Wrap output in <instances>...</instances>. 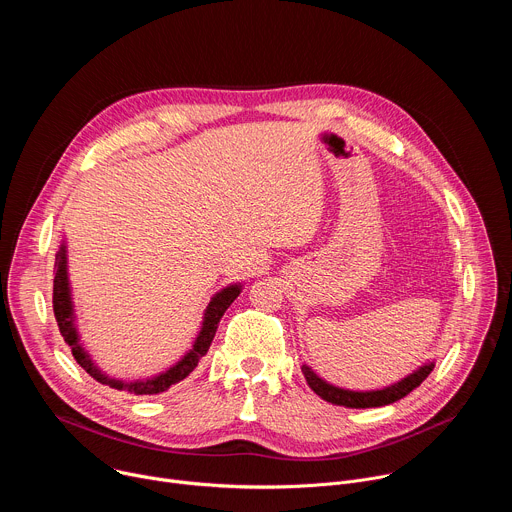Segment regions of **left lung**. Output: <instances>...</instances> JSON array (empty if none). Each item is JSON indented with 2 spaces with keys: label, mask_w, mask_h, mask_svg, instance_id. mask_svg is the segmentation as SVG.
<instances>
[{
  "label": "left lung",
  "mask_w": 512,
  "mask_h": 512,
  "mask_svg": "<svg viewBox=\"0 0 512 512\" xmlns=\"http://www.w3.org/2000/svg\"><path fill=\"white\" fill-rule=\"evenodd\" d=\"M435 362L433 360H427L425 364H421V367L417 371H413L411 375H407L405 379L389 385V387H383V389H375V391H350V389H342V387H336L328 381H324L322 377H318L308 364H304L302 367V373L310 385V389L322 397L324 401L332 403V405H342V407H350V409H369V407H383V405H391L399 399H403L405 395H409L415 387H419L427 375L433 371Z\"/></svg>",
  "instance_id": "8db88e82"
}]
</instances>
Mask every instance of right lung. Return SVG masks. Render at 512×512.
<instances>
[{
	"mask_svg": "<svg viewBox=\"0 0 512 512\" xmlns=\"http://www.w3.org/2000/svg\"><path fill=\"white\" fill-rule=\"evenodd\" d=\"M54 294H52V306H54V318L58 322V330L64 336V342L70 346L72 356L77 358V362L81 367L101 385H109L117 391H127L133 395H158L168 391L172 385L180 383L182 379H186L196 367L200 358L208 352L210 342L216 334L218 322L225 316L227 308L237 300V296L241 294L243 285L241 283H231L223 289H218L216 294L210 298V304L204 310L202 316V326L200 332L192 344V348L176 362L172 367L156 377H148V379H135V381H121V379H113L107 373H103L97 362L93 360V356L89 354V350L85 348V344L81 342V334L77 328V316H75V304H72V289H70V281H68V257H66V241L60 243V249L56 253V261H54Z\"/></svg>",
	"mask_w": 512,
	"mask_h": 512,
	"instance_id": "add662e5",
	"label": "right lung"
}]
</instances>
